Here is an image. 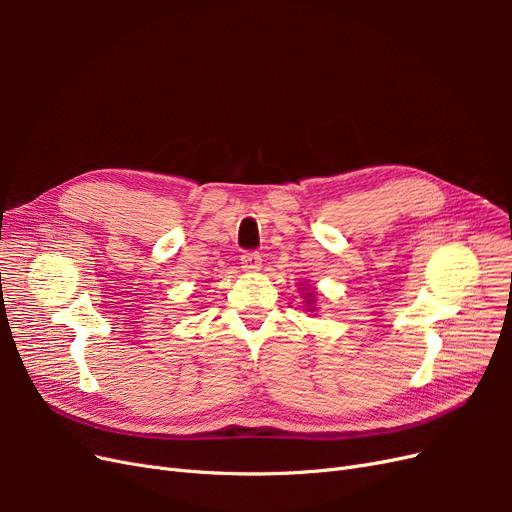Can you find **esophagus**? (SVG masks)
<instances>
[{
    "label": "esophagus",
    "instance_id": "obj_1",
    "mask_svg": "<svg viewBox=\"0 0 512 512\" xmlns=\"http://www.w3.org/2000/svg\"><path fill=\"white\" fill-rule=\"evenodd\" d=\"M241 267L243 271H258L262 267V256L254 250H247L241 254Z\"/></svg>",
    "mask_w": 512,
    "mask_h": 512
}]
</instances>
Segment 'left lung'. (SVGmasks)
<instances>
[{
  "label": "left lung",
  "mask_w": 512,
  "mask_h": 512,
  "mask_svg": "<svg viewBox=\"0 0 512 512\" xmlns=\"http://www.w3.org/2000/svg\"><path fill=\"white\" fill-rule=\"evenodd\" d=\"M312 297H314V294H312Z\"/></svg>",
  "instance_id": "left-lung-1"
}]
</instances>
